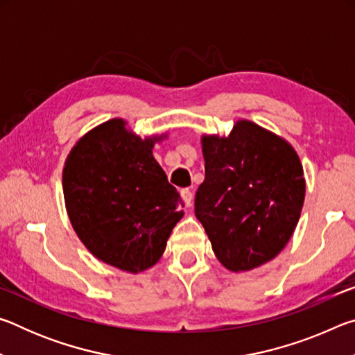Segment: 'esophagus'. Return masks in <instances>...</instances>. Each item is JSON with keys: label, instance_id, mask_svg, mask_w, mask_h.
<instances>
[{"label": "esophagus", "instance_id": "1", "mask_svg": "<svg viewBox=\"0 0 355 355\" xmlns=\"http://www.w3.org/2000/svg\"><path fill=\"white\" fill-rule=\"evenodd\" d=\"M182 197L186 203V207H191L192 205V199H194V194H192L191 189H183L182 191Z\"/></svg>", "mask_w": 355, "mask_h": 355}]
</instances>
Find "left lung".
<instances>
[{
	"label": "left lung",
	"mask_w": 355,
	"mask_h": 355,
	"mask_svg": "<svg viewBox=\"0 0 355 355\" xmlns=\"http://www.w3.org/2000/svg\"><path fill=\"white\" fill-rule=\"evenodd\" d=\"M205 180L196 218L228 271L244 272L277 257L296 228L305 178L296 150L250 120L228 136L203 135Z\"/></svg>",
	"instance_id": "left-lung-1"
}]
</instances>
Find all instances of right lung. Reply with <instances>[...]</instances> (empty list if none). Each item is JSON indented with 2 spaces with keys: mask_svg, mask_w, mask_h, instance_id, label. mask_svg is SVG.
Instances as JSON below:
<instances>
[{
  "mask_svg": "<svg viewBox=\"0 0 355 355\" xmlns=\"http://www.w3.org/2000/svg\"><path fill=\"white\" fill-rule=\"evenodd\" d=\"M123 119L97 125L78 139L65 159L62 189L75 233L100 261L137 274L164 254L183 200L153 158L155 142Z\"/></svg>",
  "mask_w": 355,
  "mask_h": 355,
  "instance_id": "obj_1",
  "label": "right lung"
}]
</instances>
